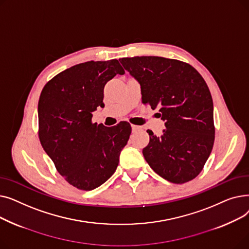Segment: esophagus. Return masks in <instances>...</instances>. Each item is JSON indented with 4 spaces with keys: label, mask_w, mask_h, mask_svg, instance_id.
I'll return each instance as SVG.
<instances>
[{
    "label": "esophagus",
    "mask_w": 249,
    "mask_h": 249,
    "mask_svg": "<svg viewBox=\"0 0 249 249\" xmlns=\"http://www.w3.org/2000/svg\"><path fill=\"white\" fill-rule=\"evenodd\" d=\"M132 127V131L135 132V131H138V130H141V126H137V125H131Z\"/></svg>",
    "instance_id": "obj_1"
}]
</instances>
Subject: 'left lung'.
I'll return each mask as SVG.
<instances>
[{
  "instance_id": "left-lung-1",
  "label": "left lung",
  "mask_w": 249,
  "mask_h": 249,
  "mask_svg": "<svg viewBox=\"0 0 249 249\" xmlns=\"http://www.w3.org/2000/svg\"><path fill=\"white\" fill-rule=\"evenodd\" d=\"M140 84L142 103L159 108L165 122L161 136L148 131L142 153L153 171L174 184L197 177L215 139L214 109L203 76L189 63L160 56L119 59Z\"/></svg>"
}]
</instances>
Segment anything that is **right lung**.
<instances>
[{
	"instance_id": "right-lung-1",
	"label": "right lung",
	"mask_w": 249,
	"mask_h": 249,
	"mask_svg": "<svg viewBox=\"0 0 249 249\" xmlns=\"http://www.w3.org/2000/svg\"><path fill=\"white\" fill-rule=\"evenodd\" d=\"M125 71L117 59L87 61L61 71L44 86L38 102V135L57 172L78 190H94L112 177L131 126L91 122L104 107V88Z\"/></svg>"
}]
</instances>
